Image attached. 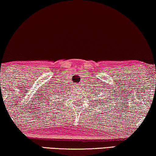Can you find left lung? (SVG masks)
<instances>
[{
	"label": "left lung",
	"instance_id": "obj_1",
	"mask_svg": "<svg viewBox=\"0 0 156 156\" xmlns=\"http://www.w3.org/2000/svg\"><path fill=\"white\" fill-rule=\"evenodd\" d=\"M107 99H108V98H107Z\"/></svg>",
	"mask_w": 156,
	"mask_h": 156
}]
</instances>
